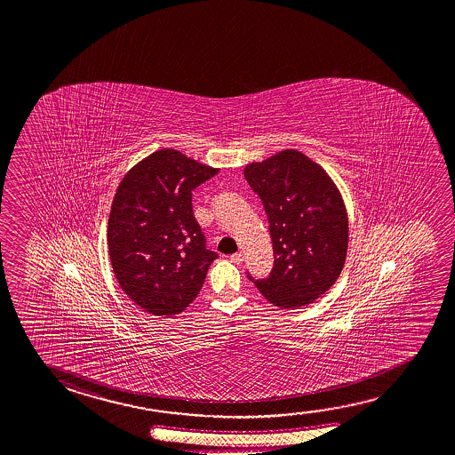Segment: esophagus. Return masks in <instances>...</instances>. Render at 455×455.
Listing matches in <instances>:
<instances>
[{"mask_svg":"<svg viewBox=\"0 0 455 455\" xmlns=\"http://www.w3.org/2000/svg\"><path fill=\"white\" fill-rule=\"evenodd\" d=\"M230 260L235 263V265H239V263H243V260H244V257H243V253H233L230 257Z\"/></svg>","mask_w":455,"mask_h":455,"instance_id":"esophagus-1","label":"esophagus"}]
</instances>
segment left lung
I'll list each match as a JSON object with an SVG mask.
<instances>
[{"mask_svg": "<svg viewBox=\"0 0 455 455\" xmlns=\"http://www.w3.org/2000/svg\"><path fill=\"white\" fill-rule=\"evenodd\" d=\"M244 178L263 203L275 252L268 277H247L277 307L313 303L336 283L347 253L349 222L338 187L295 149L247 164Z\"/></svg>", "mask_w": 455, "mask_h": 455, "instance_id": "1", "label": "left lung"}]
</instances>
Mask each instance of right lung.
<instances>
[{
  "label": "right lung",
  "mask_w": 455,
  "mask_h": 455,
  "mask_svg": "<svg viewBox=\"0 0 455 455\" xmlns=\"http://www.w3.org/2000/svg\"><path fill=\"white\" fill-rule=\"evenodd\" d=\"M217 172L162 149L120 180L108 222L112 271L128 299L152 315L182 313L217 259L192 208V190Z\"/></svg>",
  "instance_id": "obj_1"
}]
</instances>
